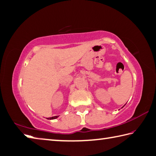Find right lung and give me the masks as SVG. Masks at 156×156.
<instances>
[{
  "instance_id": "add662e5",
  "label": "right lung",
  "mask_w": 156,
  "mask_h": 156,
  "mask_svg": "<svg viewBox=\"0 0 156 156\" xmlns=\"http://www.w3.org/2000/svg\"><path fill=\"white\" fill-rule=\"evenodd\" d=\"M58 116H54V117H48L47 118L48 119H57Z\"/></svg>"
}]
</instances>
